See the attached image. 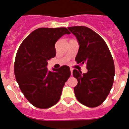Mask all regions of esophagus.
Listing matches in <instances>:
<instances>
[{
  "label": "esophagus",
  "mask_w": 129,
  "mask_h": 129,
  "mask_svg": "<svg viewBox=\"0 0 129 129\" xmlns=\"http://www.w3.org/2000/svg\"><path fill=\"white\" fill-rule=\"evenodd\" d=\"M70 71H71V75H72V73H73V68H71H71H70Z\"/></svg>",
  "instance_id": "34e87169"
}]
</instances>
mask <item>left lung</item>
<instances>
[{
	"label": "left lung",
	"mask_w": 129,
	"mask_h": 129,
	"mask_svg": "<svg viewBox=\"0 0 129 129\" xmlns=\"http://www.w3.org/2000/svg\"><path fill=\"white\" fill-rule=\"evenodd\" d=\"M67 28L80 46L75 60L86 65L88 70L83 74L73 70V76L78 80L74 88L75 96L83 105L96 107L105 101L113 84L115 69L112 54L104 39L91 29L85 26Z\"/></svg>",
	"instance_id": "left-lung-1"
}]
</instances>
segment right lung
I'll return each instance as SVG.
<instances>
[{
    "label": "right lung",
    "mask_w": 129,
    "mask_h": 129,
    "mask_svg": "<svg viewBox=\"0 0 129 129\" xmlns=\"http://www.w3.org/2000/svg\"><path fill=\"white\" fill-rule=\"evenodd\" d=\"M66 27H41L24 40L16 54L14 73L22 92L33 106L47 109L57 103L70 68L63 66L48 71L47 61L56 56L55 43L65 34Z\"/></svg>",
    "instance_id": "obj_1"
}]
</instances>
